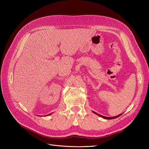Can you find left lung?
I'll use <instances>...</instances> for the list:
<instances>
[{"label":"left lung","instance_id":"8db88e82","mask_svg":"<svg viewBox=\"0 0 149 149\" xmlns=\"http://www.w3.org/2000/svg\"><path fill=\"white\" fill-rule=\"evenodd\" d=\"M93 112H94V113H95L96 114H97L98 116H100L102 117V118H104V119H115V118H118L119 116H120L121 115V114H119V115H118V116H114V117H106V116H102V115H100V114H97L96 112H94V111H93Z\"/></svg>","mask_w":149,"mask_h":149}]
</instances>
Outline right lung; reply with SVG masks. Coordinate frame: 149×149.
Here are the masks:
<instances>
[{
	"instance_id": "1",
	"label": "right lung",
	"mask_w": 149,
	"mask_h": 149,
	"mask_svg": "<svg viewBox=\"0 0 149 149\" xmlns=\"http://www.w3.org/2000/svg\"><path fill=\"white\" fill-rule=\"evenodd\" d=\"M51 114H47V115H46V116H49V115H50Z\"/></svg>"
}]
</instances>
